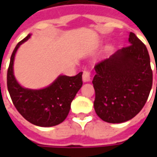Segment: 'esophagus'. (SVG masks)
Wrapping results in <instances>:
<instances>
[{
	"label": "esophagus",
	"mask_w": 157,
	"mask_h": 157,
	"mask_svg": "<svg viewBox=\"0 0 157 157\" xmlns=\"http://www.w3.org/2000/svg\"><path fill=\"white\" fill-rule=\"evenodd\" d=\"M91 72L88 70H85L84 71H83V74H82V79H83V81L85 82H89L90 81V79H91Z\"/></svg>",
	"instance_id": "1"
}]
</instances>
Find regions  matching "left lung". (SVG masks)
Listing matches in <instances>:
<instances>
[{"label":"left lung","instance_id":"left-lung-1","mask_svg":"<svg viewBox=\"0 0 157 157\" xmlns=\"http://www.w3.org/2000/svg\"><path fill=\"white\" fill-rule=\"evenodd\" d=\"M128 42V46L94 67V109L108 123H124L137 115L151 90L153 75L146 46L134 33H129Z\"/></svg>","mask_w":157,"mask_h":157}]
</instances>
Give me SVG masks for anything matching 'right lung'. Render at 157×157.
Instances as JSON below:
<instances>
[{
    "mask_svg": "<svg viewBox=\"0 0 157 157\" xmlns=\"http://www.w3.org/2000/svg\"><path fill=\"white\" fill-rule=\"evenodd\" d=\"M30 36L19 42L12 52L7 70V89L15 108L26 120L40 127L55 126L68 115L72 100L82 86V72L75 76L59 75L46 88H23L13 75V62L19 46Z\"/></svg>",
    "mask_w": 157,
    "mask_h": 157,
    "instance_id": "1",
    "label": "right lung"
}]
</instances>
